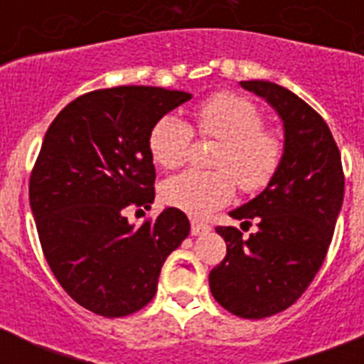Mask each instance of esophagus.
<instances>
[{
  "mask_svg": "<svg viewBox=\"0 0 364 364\" xmlns=\"http://www.w3.org/2000/svg\"><path fill=\"white\" fill-rule=\"evenodd\" d=\"M210 230H211V227L210 225H205V223L196 221V219L191 223V232H193V236H200V234L210 232Z\"/></svg>",
  "mask_w": 364,
  "mask_h": 364,
  "instance_id": "esophagus-1",
  "label": "esophagus"
}]
</instances>
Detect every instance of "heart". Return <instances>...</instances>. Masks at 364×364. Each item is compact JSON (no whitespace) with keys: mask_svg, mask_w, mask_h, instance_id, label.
Returning a JSON list of instances; mask_svg holds the SVG:
<instances>
[{"mask_svg":"<svg viewBox=\"0 0 364 364\" xmlns=\"http://www.w3.org/2000/svg\"><path fill=\"white\" fill-rule=\"evenodd\" d=\"M200 136L219 139L213 164L221 170H188L173 176L162 187L166 204L188 215L204 217L228 204L234 179L245 193L264 188L282 162L279 137L262 128V115L247 98L232 92L213 94L194 111ZM193 130L176 115H164L149 134V151L159 166L173 170L187 160Z\"/></svg>","mask_w":364,"mask_h":364,"instance_id":"heart-1","label":"heart"}]
</instances>
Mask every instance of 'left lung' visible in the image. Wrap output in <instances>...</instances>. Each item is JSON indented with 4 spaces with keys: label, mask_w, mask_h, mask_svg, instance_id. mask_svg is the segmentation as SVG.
Segmentation results:
<instances>
[{
    "label": "left lung",
    "mask_w": 364,
    "mask_h": 364,
    "mask_svg": "<svg viewBox=\"0 0 364 364\" xmlns=\"http://www.w3.org/2000/svg\"><path fill=\"white\" fill-rule=\"evenodd\" d=\"M283 121V154L268 187L228 215L257 232L217 227L227 257L210 272L213 299L230 314L262 319L287 310L321 268L344 202V171L327 122L270 81H242Z\"/></svg>",
    "instance_id": "8db88e82"
}]
</instances>
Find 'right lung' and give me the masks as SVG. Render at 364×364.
Instances as JSON below:
<instances>
[{"mask_svg": "<svg viewBox=\"0 0 364 364\" xmlns=\"http://www.w3.org/2000/svg\"><path fill=\"white\" fill-rule=\"evenodd\" d=\"M188 100L160 87L102 88L65 105L45 134L30 176L39 242L65 293L98 316L147 306L164 260L191 232L177 208L139 228L126 217L154 200L151 128Z\"/></svg>", "mask_w": 364, "mask_h": 364, "instance_id": "right-lung-1", "label": "right lung"}]
</instances>
